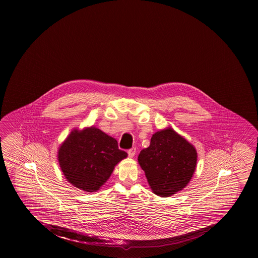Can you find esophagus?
I'll return each mask as SVG.
<instances>
[{
	"label": "esophagus",
	"mask_w": 258,
	"mask_h": 258,
	"mask_svg": "<svg viewBox=\"0 0 258 258\" xmlns=\"http://www.w3.org/2000/svg\"><path fill=\"white\" fill-rule=\"evenodd\" d=\"M135 153H136V148L135 147L131 148V149L127 151V154H128V157H130V158H134L135 156Z\"/></svg>",
	"instance_id": "esophagus-1"
}]
</instances>
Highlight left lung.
Instances as JSON below:
<instances>
[{"instance_id": "8db88e82", "label": "left lung", "mask_w": 258, "mask_h": 258, "mask_svg": "<svg viewBox=\"0 0 258 258\" xmlns=\"http://www.w3.org/2000/svg\"><path fill=\"white\" fill-rule=\"evenodd\" d=\"M197 161L195 147L172 128L156 133L150 146L138 156L152 190L162 197L184 188L192 177Z\"/></svg>"}]
</instances>
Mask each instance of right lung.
I'll list each match as a JSON object with an SVG mask.
<instances>
[{"instance_id": "obj_1", "label": "right lung", "mask_w": 258, "mask_h": 258, "mask_svg": "<svg viewBox=\"0 0 258 258\" xmlns=\"http://www.w3.org/2000/svg\"><path fill=\"white\" fill-rule=\"evenodd\" d=\"M126 156L116 139L92 126L72 132L59 149L58 160L71 184L92 192L107 181L114 166Z\"/></svg>"}]
</instances>
